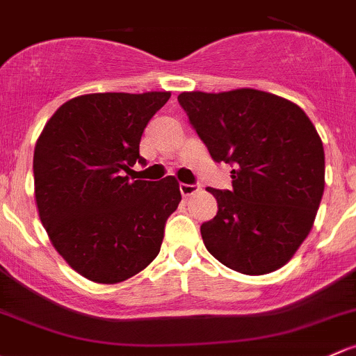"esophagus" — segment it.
<instances>
[{
    "label": "esophagus",
    "mask_w": 356,
    "mask_h": 356,
    "mask_svg": "<svg viewBox=\"0 0 356 356\" xmlns=\"http://www.w3.org/2000/svg\"><path fill=\"white\" fill-rule=\"evenodd\" d=\"M179 189H181L182 196H191V194L196 193V191L200 189V186L197 184H181L179 186Z\"/></svg>",
    "instance_id": "1"
}]
</instances>
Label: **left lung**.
Returning <instances> with one entry per match:
<instances>
[{"label": "left lung", "instance_id": "left-lung-1", "mask_svg": "<svg viewBox=\"0 0 356 356\" xmlns=\"http://www.w3.org/2000/svg\"><path fill=\"white\" fill-rule=\"evenodd\" d=\"M232 189L208 188L218 211L201 225L213 257L244 275L285 266L314 225L324 193V147L297 104L238 88L177 97Z\"/></svg>", "mask_w": 356, "mask_h": 356}]
</instances>
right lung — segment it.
<instances>
[{
  "instance_id": "obj_1",
  "label": "right lung",
  "mask_w": 356,
  "mask_h": 356,
  "mask_svg": "<svg viewBox=\"0 0 356 356\" xmlns=\"http://www.w3.org/2000/svg\"><path fill=\"white\" fill-rule=\"evenodd\" d=\"M170 92L88 93L63 104L33 152L40 222L63 259L95 283L124 282L159 256L179 182L129 181L141 134Z\"/></svg>"
}]
</instances>
